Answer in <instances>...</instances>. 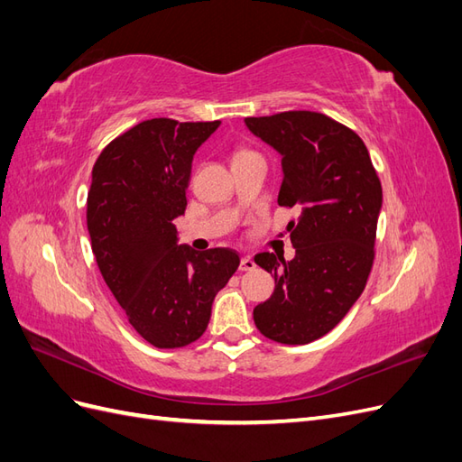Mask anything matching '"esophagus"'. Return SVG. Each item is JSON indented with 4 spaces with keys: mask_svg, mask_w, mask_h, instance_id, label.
<instances>
[{
    "mask_svg": "<svg viewBox=\"0 0 462 462\" xmlns=\"http://www.w3.org/2000/svg\"><path fill=\"white\" fill-rule=\"evenodd\" d=\"M256 268V263H254V260L250 258V256H245V258H241V265H239V270L241 272H253Z\"/></svg>",
    "mask_w": 462,
    "mask_h": 462,
    "instance_id": "1",
    "label": "esophagus"
}]
</instances>
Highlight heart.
<instances>
[{"mask_svg": "<svg viewBox=\"0 0 462 462\" xmlns=\"http://www.w3.org/2000/svg\"><path fill=\"white\" fill-rule=\"evenodd\" d=\"M248 153H254L253 150H248V148H239L235 152V156H233V160H236V158H243V156H248Z\"/></svg>", "mask_w": 462, "mask_h": 462, "instance_id": "heart-1", "label": "heart"}]
</instances>
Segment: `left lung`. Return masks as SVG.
<instances>
[{
  "instance_id": "1",
  "label": "left lung",
  "mask_w": 462,
  "mask_h": 462,
  "mask_svg": "<svg viewBox=\"0 0 462 462\" xmlns=\"http://www.w3.org/2000/svg\"><path fill=\"white\" fill-rule=\"evenodd\" d=\"M245 123L283 156L277 204L300 209L287 226L297 256H254L275 277L273 295L254 309V324L277 343H312L339 324L366 287L382 209L380 177L362 138L318 111Z\"/></svg>"
}]
</instances>
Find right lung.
I'll return each mask as SVG.
<instances>
[{
	"label": "right lung",
	"mask_w": 462,
	"mask_h": 462,
	"mask_svg": "<svg viewBox=\"0 0 462 462\" xmlns=\"http://www.w3.org/2000/svg\"><path fill=\"white\" fill-rule=\"evenodd\" d=\"M219 121H141L116 136L92 167L87 226L106 285L129 324L158 348L206 331L217 291L241 263L233 248L177 245L192 156Z\"/></svg>",
	"instance_id": "1"
}]
</instances>
